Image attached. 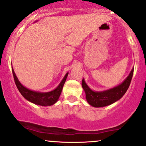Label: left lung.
Listing matches in <instances>:
<instances>
[{
	"mask_svg": "<svg viewBox=\"0 0 146 146\" xmlns=\"http://www.w3.org/2000/svg\"><path fill=\"white\" fill-rule=\"evenodd\" d=\"M133 73H134V68L131 70L129 75L122 84L110 90L102 91V92H95L91 90L83 79L82 82V86L85 91L87 102L93 107H102L110 105L117 101L123 97L129 88L133 76Z\"/></svg>",
	"mask_w": 146,
	"mask_h": 146,
	"instance_id": "left-lung-1",
	"label": "left lung"
}]
</instances>
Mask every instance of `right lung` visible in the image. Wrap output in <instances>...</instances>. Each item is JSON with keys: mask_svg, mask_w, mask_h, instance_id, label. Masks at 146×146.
I'll use <instances>...</instances> for the list:
<instances>
[{"mask_svg": "<svg viewBox=\"0 0 146 146\" xmlns=\"http://www.w3.org/2000/svg\"><path fill=\"white\" fill-rule=\"evenodd\" d=\"M12 70L15 84L17 85V89H19V92L21 94V95L26 100H28V101L33 102L34 104H36V105H41V106H50V105H53V104H55L57 101L61 93H62L63 86L64 84V82L68 74V73L66 74L64 79L62 80L60 84H59V86L56 88L55 90L50 91V92L48 93H39L29 90V89L24 87L19 82L18 78L16 76L13 68H12Z\"/></svg>", "mask_w": 146, "mask_h": 146, "instance_id": "1", "label": "right lung"}]
</instances>
